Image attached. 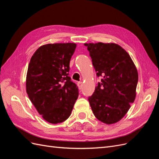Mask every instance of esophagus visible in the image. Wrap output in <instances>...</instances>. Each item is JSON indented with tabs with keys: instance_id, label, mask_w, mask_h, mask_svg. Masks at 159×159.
<instances>
[{
	"instance_id": "34e87169",
	"label": "esophagus",
	"mask_w": 159,
	"mask_h": 159,
	"mask_svg": "<svg viewBox=\"0 0 159 159\" xmlns=\"http://www.w3.org/2000/svg\"><path fill=\"white\" fill-rule=\"evenodd\" d=\"M82 85H83V84L81 81H80V82L78 83V86L79 89H81V88H82Z\"/></svg>"
}]
</instances>
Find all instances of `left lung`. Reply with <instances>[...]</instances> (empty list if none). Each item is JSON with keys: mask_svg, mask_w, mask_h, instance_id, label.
<instances>
[{"mask_svg": "<svg viewBox=\"0 0 159 159\" xmlns=\"http://www.w3.org/2000/svg\"><path fill=\"white\" fill-rule=\"evenodd\" d=\"M98 77L102 76L88 98L98 120L111 125L127 113L136 97L138 72L128 53L115 43H85Z\"/></svg>", "mask_w": 159, "mask_h": 159, "instance_id": "left-lung-1", "label": "left lung"}]
</instances>
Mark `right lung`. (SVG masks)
I'll return each instance as SVG.
<instances>
[{
  "instance_id": "obj_1",
  "label": "right lung",
  "mask_w": 159,
  "mask_h": 159,
  "mask_svg": "<svg viewBox=\"0 0 159 159\" xmlns=\"http://www.w3.org/2000/svg\"><path fill=\"white\" fill-rule=\"evenodd\" d=\"M75 43L48 44L32 56L26 75V93L38 112L52 124L71 115L78 98V88L68 76Z\"/></svg>"
}]
</instances>
